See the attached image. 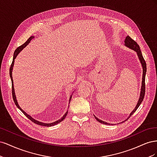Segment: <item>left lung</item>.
<instances>
[{
    "label": "left lung",
    "mask_w": 157,
    "mask_h": 157,
    "mask_svg": "<svg viewBox=\"0 0 157 157\" xmlns=\"http://www.w3.org/2000/svg\"><path fill=\"white\" fill-rule=\"evenodd\" d=\"M124 45L126 46H127L128 48H130V49L134 50L136 53H137V56H138L139 58V59L140 61V63L142 65V68H143V76H142V82H141V91H140V98L138 99V101H137V105L135 107V109H134L132 111V113L130 114L129 117H128V118L126 120H128V118H130V117H131L133 114H134L136 111L137 109V108L139 107V106L140 105V104L141 103V102L143 101L144 100V96H145V75H146V72H147V66H146V63H145V61L144 60V58L143 57V55H142V53L141 52V50H140V46L137 44V42L136 41H134V40H133L132 38L129 36H127L126 37L125 39V40H124ZM95 118L99 122L102 123V124H109V123L106 122H104L100 119H99L98 118H97L96 117H95ZM124 122V121H123Z\"/></svg>",
    "instance_id": "obj_1"
}]
</instances>
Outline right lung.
Here are the masks:
<instances>
[{"label": "right lung", "instance_id": "1", "mask_svg": "<svg viewBox=\"0 0 157 157\" xmlns=\"http://www.w3.org/2000/svg\"><path fill=\"white\" fill-rule=\"evenodd\" d=\"M33 38H34V36H31V37H29V39H27V40L25 42L24 44H22V45H21V46H19L18 48H17V49L15 50V52H14V53H13V61H12V63L11 66H10V77L11 81H12V97H13V101H14V103H15V104H16V105L17 106V107L19 109H20V110H21V111H22V113H23V114H24V115H25L28 118H29V120H31L33 122H34V123H35V124H39V125H40V126H54V125H56V124H58V123H59L60 122L63 121V120H64V119H65V118L66 117V116H67L68 111L66 112V113H65V115H64L62 117H61V118H60V119H59L58 121H55V122H52V123H43V122H40V121H36V120L34 119V118H32L29 115H28V114H27V113H26L24 111H23V109L20 107V105H18V103H17V101L16 97L15 91H14L13 82V78H12V70H13V64H14V59H16V58L17 57V56L18 55V54L20 53V52H21L23 48H24L26 46H27L28 44H29V42H31V40L33 39ZM71 98H72V94H71V96H70V98H69V103H70Z\"/></svg>", "mask_w": 157, "mask_h": 157}]
</instances>
